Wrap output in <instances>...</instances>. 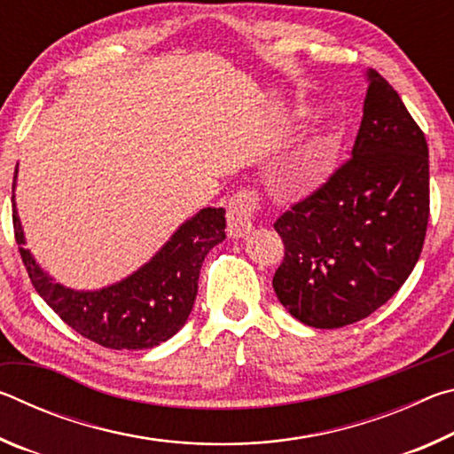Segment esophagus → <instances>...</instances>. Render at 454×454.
Wrapping results in <instances>:
<instances>
[{
    "instance_id": "esophagus-1",
    "label": "esophagus",
    "mask_w": 454,
    "mask_h": 454,
    "mask_svg": "<svg viewBox=\"0 0 454 454\" xmlns=\"http://www.w3.org/2000/svg\"><path fill=\"white\" fill-rule=\"evenodd\" d=\"M258 194L254 190L244 188L230 198L226 206L228 232L234 238H242L252 230V220L258 210Z\"/></svg>"
}]
</instances>
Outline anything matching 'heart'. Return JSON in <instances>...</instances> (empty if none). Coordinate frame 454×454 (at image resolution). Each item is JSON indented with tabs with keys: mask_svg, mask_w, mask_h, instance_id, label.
<instances>
[{
	"mask_svg": "<svg viewBox=\"0 0 454 454\" xmlns=\"http://www.w3.org/2000/svg\"><path fill=\"white\" fill-rule=\"evenodd\" d=\"M326 170V158L322 153V142L320 140H310L309 144L302 145V150L294 153L288 160V164L284 166V180H286L290 186L301 188L318 180Z\"/></svg>",
	"mask_w": 454,
	"mask_h": 454,
	"instance_id": "heart-1",
	"label": "heart"
}]
</instances>
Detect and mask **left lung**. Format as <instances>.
<instances>
[{
    "mask_svg": "<svg viewBox=\"0 0 454 454\" xmlns=\"http://www.w3.org/2000/svg\"><path fill=\"white\" fill-rule=\"evenodd\" d=\"M350 158L274 222L284 260L272 278L292 317L314 328L366 318L409 278L428 224V145L396 90L368 70Z\"/></svg>",
    "mask_w": 454,
    "mask_h": 454,
    "instance_id": "left-lung-1",
    "label": "left lung"
}]
</instances>
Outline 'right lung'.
Instances as JSON below:
<instances>
[{
	"label": "right lung",
	"mask_w": 454,
	"mask_h": 454,
	"mask_svg": "<svg viewBox=\"0 0 454 454\" xmlns=\"http://www.w3.org/2000/svg\"><path fill=\"white\" fill-rule=\"evenodd\" d=\"M18 168L13 174V190ZM13 206V232L34 288L50 309L88 340L114 350H142L166 342L186 325L198 294L200 268L226 238V210L204 208L176 230L150 262L99 290H72L53 282L24 248V228Z\"/></svg>",
	"instance_id": "add662e5"
}]
</instances>
